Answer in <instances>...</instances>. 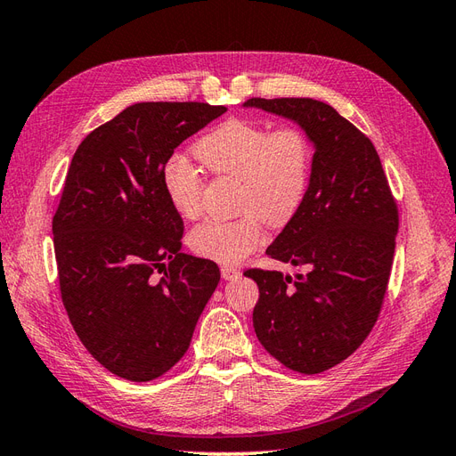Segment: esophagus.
<instances>
[{"label":"esophagus","instance_id":"1","mask_svg":"<svg viewBox=\"0 0 456 456\" xmlns=\"http://www.w3.org/2000/svg\"><path fill=\"white\" fill-rule=\"evenodd\" d=\"M220 273H223V278L226 281H233V280L240 278L241 272L236 266H223V268H220Z\"/></svg>","mask_w":456,"mask_h":456}]
</instances>
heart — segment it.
<instances>
[{
    "instance_id": "obj_1",
    "label": "heart",
    "mask_w": 456,
    "mask_h": 456,
    "mask_svg": "<svg viewBox=\"0 0 456 456\" xmlns=\"http://www.w3.org/2000/svg\"><path fill=\"white\" fill-rule=\"evenodd\" d=\"M194 156L216 176L240 183L233 220H207L190 232V249L201 258L236 265L265 241V224L285 226L305 203L312 173V144L297 127L270 131L245 119H228L196 142ZM163 190L184 218L201 213V176L183 159L163 169Z\"/></svg>"
}]
</instances>
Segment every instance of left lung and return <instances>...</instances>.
Returning <instances> with one entry per match:
<instances>
[{"mask_svg":"<svg viewBox=\"0 0 456 456\" xmlns=\"http://www.w3.org/2000/svg\"><path fill=\"white\" fill-rule=\"evenodd\" d=\"M243 106L295 121L314 144L305 203L266 255L306 273L247 270L258 285L253 327L285 367L317 375L370 333L388 287L397 205L375 146L333 106L314 99H249Z\"/></svg>","mask_w":456,"mask_h":456,"instance_id":"1","label":"left lung"}]
</instances>
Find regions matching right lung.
I'll return each instance as SVG.
<instances>
[{
  "label": "right lung",
  "instance_id": "obj_1",
  "mask_svg": "<svg viewBox=\"0 0 456 456\" xmlns=\"http://www.w3.org/2000/svg\"><path fill=\"white\" fill-rule=\"evenodd\" d=\"M224 112L136 102L72 158L53 216L61 297L84 346L121 379L154 380L181 360L220 281L213 260L181 253L184 224L163 169L178 144Z\"/></svg>",
  "mask_w": 456,
  "mask_h": 456
}]
</instances>
